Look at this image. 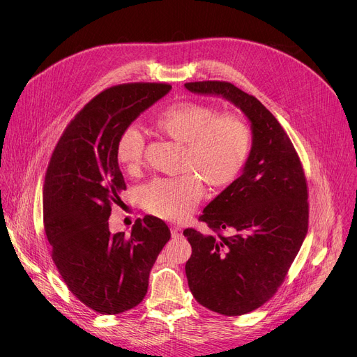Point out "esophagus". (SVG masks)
<instances>
[{
  "instance_id": "esophagus-1",
  "label": "esophagus",
  "mask_w": 357,
  "mask_h": 357,
  "mask_svg": "<svg viewBox=\"0 0 357 357\" xmlns=\"http://www.w3.org/2000/svg\"><path fill=\"white\" fill-rule=\"evenodd\" d=\"M171 234H172V237H181L182 236V229L181 227H178V226H172L171 227Z\"/></svg>"
}]
</instances>
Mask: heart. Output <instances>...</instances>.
Returning a JSON list of instances; mask_svg holds the SVG:
<instances>
[{
  "label": "heart",
  "instance_id": "b5f03b06",
  "mask_svg": "<svg viewBox=\"0 0 357 357\" xmlns=\"http://www.w3.org/2000/svg\"><path fill=\"white\" fill-rule=\"evenodd\" d=\"M156 127L181 144L185 152L178 178L155 179L143 191L149 213L171 221L188 217L201 201L204 181L211 188L231 183L245 166L252 146L248 123L234 114H222L197 102H176L162 111ZM144 137L136 126L123 130L116 156L128 172H136L143 162Z\"/></svg>",
  "mask_w": 357,
  "mask_h": 357
}]
</instances>
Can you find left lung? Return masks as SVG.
<instances>
[{"mask_svg":"<svg viewBox=\"0 0 357 357\" xmlns=\"http://www.w3.org/2000/svg\"><path fill=\"white\" fill-rule=\"evenodd\" d=\"M185 88L230 101L250 123L252 147L241 175L199 217L213 233L183 231L192 248L185 273L194 298L222 315L248 314L273 296L307 236L303 165L282 126L253 96L220 81Z\"/></svg>","mask_w":357,"mask_h":357,"instance_id":"8db88e82","label":"left lung"}]
</instances>
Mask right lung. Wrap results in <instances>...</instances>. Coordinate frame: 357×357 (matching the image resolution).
Instances as JSON below:
<instances>
[{"instance_id": "obj_1", "label": "right lung", "mask_w": 357, "mask_h": 357, "mask_svg": "<svg viewBox=\"0 0 357 357\" xmlns=\"http://www.w3.org/2000/svg\"><path fill=\"white\" fill-rule=\"evenodd\" d=\"M172 89L124 84L91 100L56 144L43 185V221L52 259L69 291L100 314L139 305L149 273L171 238L166 222L137 218L131 233L108 229L111 204L126 182L116 156L123 130Z\"/></svg>"}]
</instances>
